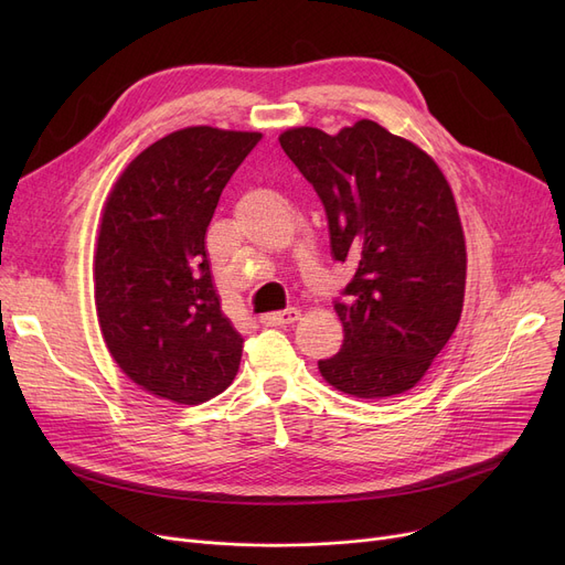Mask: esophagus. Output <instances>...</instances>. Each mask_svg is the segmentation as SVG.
<instances>
[{"mask_svg":"<svg viewBox=\"0 0 565 565\" xmlns=\"http://www.w3.org/2000/svg\"><path fill=\"white\" fill-rule=\"evenodd\" d=\"M295 320H300V311L298 309H286V311H275V313H265L260 316V322L265 328H281V324H290Z\"/></svg>","mask_w":565,"mask_h":565,"instance_id":"34e87169","label":"esophagus"}]
</instances>
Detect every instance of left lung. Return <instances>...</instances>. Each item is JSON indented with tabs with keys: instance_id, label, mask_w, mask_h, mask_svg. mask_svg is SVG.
Segmentation results:
<instances>
[{
	"instance_id": "left-lung-1",
	"label": "left lung",
	"mask_w": 565,
	"mask_h": 565,
	"mask_svg": "<svg viewBox=\"0 0 565 565\" xmlns=\"http://www.w3.org/2000/svg\"><path fill=\"white\" fill-rule=\"evenodd\" d=\"M279 143L324 205L334 260L354 265L334 302L343 345L320 375L364 401L405 394L462 313L467 252L447 178L369 118L339 135L290 128Z\"/></svg>"
}]
</instances>
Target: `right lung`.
I'll return each instance as SVG.
<instances>
[{
    "label": "right lung",
    "instance_id": "obj_1",
    "mask_svg": "<svg viewBox=\"0 0 565 565\" xmlns=\"http://www.w3.org/2000/svg\"><path fill=\"white\" fill-rule=\"evenodd\" d=\"M260 132L175 130L141 151L107 196L96 311L107 350L141 390L181 405L222 394L243 337L220 307L205 231Z\"/></svg>",
    "mask_w": 565,
    "mask_h": 565
}]
</instances>
